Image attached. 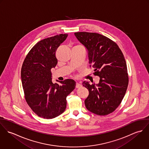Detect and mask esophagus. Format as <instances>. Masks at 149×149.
<instances>
[{
    "instance_id": "1",
    "label": "esophagus",
    "mask_w": 149,
    "mask_h": 149,
    "mask_svg": "<svg viewBox=\"0 0 149 149\" xmlns=\"http://www.w3.org/2000/svg\"><path fill=\"white\" fill-rule=\"evenodd\" d=\"M81 86H82V85H81L80 84H79V83H76V88H80V87H81Z\"/></svg>"
}]
</instances>
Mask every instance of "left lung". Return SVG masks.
Listing matches in <instances>:
<instances>
[{
    "label": "left lung",
    "mask_w": 149,
    "mask_h": 149,
    "mask_svg": "<svg viewBox=\"0 0 149 149\" xmlns=\"http://www.w3.org/2000/svg\"><path fill=\"white\" fill-rule=\"evenodd\" d=\"M74 36L88 52L89 64L93 74L100 77L98 84L83 85L89 91L84 101L86 109L98 115L113 112L122 101L128 84L125 57L118 45L106 37L95 33L77 32Z\"/></svg>",
    "instance_id": "obj_1"
}]
</instances>
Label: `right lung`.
Returning <instances> with one entry per match:
<instances>
[{
    "instance_id": "right-lung-1",
    "label": "right lung",
    "mask_w": 149,
    "mask_h": 149,
    "mask_svg": "<svg viewBox=\"0 0 149 149\" xmlns=\"http://www.w3.org/2000/svg\"><path fill=\"white\" fill-rule=\"evenodd\" d=\"M68 37L61 34L36 43L26 57L21 69L22 86L27 103L39 116L54 118L63 113L66 97L75 88L76 82L66 79L52 83L51 69L57 64L56 52Z\"/></svg>"
}]
</instances>
